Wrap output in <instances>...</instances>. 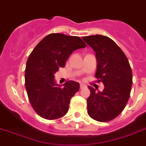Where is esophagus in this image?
Wrapping results in <instances>:
<instances>
[{"label": "esophagus", "mask_w": 146, "mask_h": 146, "mask_svg": "<svg viewBox=\"0 0 146 146\" xmlns=\"http://www.w3.org/2000/svg\"><path fill=\"white\" fill-rule=\"evenodd\" d=\"M84 87H85V85H84V84H80V89H83V88H84Z\"/></svg>", "instance_id": "1"}]
</instances>
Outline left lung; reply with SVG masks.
Wrapping results in <instances>:
<instances>
[{
	"instance_id": "1",
	"label": "left lung",
	"mask_w": 146,
	"mask_h": 146,
	"mask_svg": "<svg viewBox=\"0 0 146 146\" xmlns=\"http://www.w3.org/2000/svg\"><path fill=\"white\" fill-rule=\"evenodd\" d=\"M82 39L96 53V78L104 85L102 92L88 87L87 113L97 121L108 122L122 112L129 101L132 85L131 67L123 50L108 36L97 35Z\"/></svg>"
}]
</instances>
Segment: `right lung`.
Returning <instances> with one entry per match:
<instances>
[{
  "label": "right lung",
  "instance_id": "add662e5",
  "mask_svg": "<svg viewBox=\"0 0 146 146\" xmlns=\"http://www.w3.org/2000/svg\"><path fill=\"white\" fill-rule=\"evenodd\" d=\"M87 46L79 36L50 34L35 47L26 62L25 86L30 104L40 117L56 120L66 115L79 84L68 81L64 87L56 84L54 74L64 68L75 50Z\"/></svg>",
  "mask_w": 146,
  "mask_h": 146
}]
</instances>
